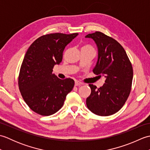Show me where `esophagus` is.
I'll list each match as a JSON object with an SVG mask.
<instances>
[{
	"label": "esophagus",
	"instance_id": "obj_1",
	"mask_svg": "<svg viewBox=\"0 0 150 150\" xmlns=\"http://www.w3.org/2000/svg\"><path fill=\"white\" fill-rule=\"evenodd\" d=\"M81 85H82V83L81 82L77 81H76L75 82V86H81Z\"/></svg>",
	"mask_w": 150,
	"mask_h": 150
}]
</instances>
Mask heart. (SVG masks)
I'll list each match as a JSON object with an SVG mask.
<instances>
[{"label":"heart","mask_w":150,"mask_h":150,"mask_svg":"<svg viewBox=\"0 0 150 150\" xmlns=\"http://www.w3.org/2000/svg\"><path fill=\"white\" fill-rule=\"evenodd\" d=\"M85 47H90V46H85Z\"/></svg>","instance_id":"b5f03b06"}]
</instances>
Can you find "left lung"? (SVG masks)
Instances as JSON below:
<instances>
[{"label": "left lung", "instance_id": "1", "mask_svg": "<svg viewBox=\"0 0 150 150\" xmlns=\"http://www.w3.org/2000/svg\"><path fill=\"white\" fill-rule=\"evenodd\" d=\"M98 50L95 75L106 79L103 86L89 84L91 94L86 98V105L92 113L100 116H109L117 113L128 98L133 80V68L122 46L100 31L88 34Z\"/></svg>", "mask_w": 150, "mask_h": 150}]
</instances>
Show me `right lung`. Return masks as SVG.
I'll return each instance as SVG.
<instances>
[{"label":"right lung","mask_w":150,"mask_h":150,"mask_svg":"<svg viewBox=\"0 0 150 150\" xmlns=\"http://www.w3.org/2000/svg\"><path fill=\"white\" fill-rule=\"evenodd\" d=\"M78 35L52 33L38 38L25 54L18 77V87L31 110L41 115H51L64 104L74 86L71 79H60L53 73L59 64L66 46Z\"/></svg>","instance_id":"add662e5"}]
</instances>
